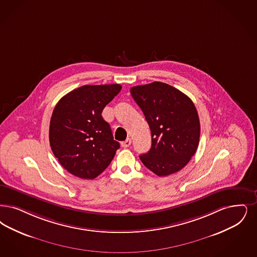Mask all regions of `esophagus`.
Instances as JSON below:
<instances>
[{
  "label": "esophagus",
  "mask_w": 257,
  "mask_h": 257,
  "mask_svg": "<svg viewBox=\"0 0 257 257\" xmlns=\"http://www.w3.org/2000/svg\"><path fill=\"white\" fill-rule=\"evenodd\" d=\"M131 144H132V141H131V139H127L126 141H124V142L121 143V146L126 148V147H129V146L131 145Z\"/></svg>",
  "instance_id": "obj_1"
}]
</instances>
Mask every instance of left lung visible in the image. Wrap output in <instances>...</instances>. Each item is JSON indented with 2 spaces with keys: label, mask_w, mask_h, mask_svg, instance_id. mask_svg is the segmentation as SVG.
Returning <instances> with one entry per match:
<instances>
[{
  "label": "left lung",
  "mask_w": 257,
  "mask_h": 257,
  "mask_svg": "<svg viewBox=\"0 0 257 257\" xmlns=\"http://www.w3.org/2000/svg\"><path fill=\"white\" fill-rule=\"evenodd\" d=\"M130 92L151 130V148L140 156L141 161L160 177L180 171L199 145L201 128L194 103L178 89L157 81L132 87Z\"/></svg>",
  "instance_id": "obj_1"
}]
</instances>
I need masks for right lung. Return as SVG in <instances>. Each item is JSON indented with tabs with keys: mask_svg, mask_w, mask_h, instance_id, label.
<instances>
[{
	"mask_svg": "<svg viewBox=\"0 0 257 257\" xmlns=\"http://www.w3.org/2000/svg\"><path fill=\"white\" fill-rule=\"evenodd\" d=\"M120 90L119 84L84 85L56 104L50 124V144L71 174L92 180L111 164L119 144L101 113Z\"/></svg>",
	"mask_w": 257,
	"mask_h": 257,
	"instance_id": "add662e5",
	"label": "right lung"
}]
</instances>
